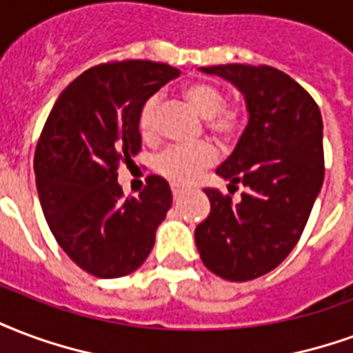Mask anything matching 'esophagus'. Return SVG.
Listing matches in <instances>:
<instances>
[{"label": "esophagus", "instance_id": "34e87169", "mask_svg": "<svg viewBox=\"0 0 353 353\" xmlns=\"http://www.w3.org/2000/svg\"><path fill=\"white\" fill-rule=\"evenodd\" d=\"M172 194H174V200H179V198H181V194H183V189L174 185V187H172Z\"/></svg>", "mask_w": 353, "mask_h": 353}]
</instances>
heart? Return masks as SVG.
Wrapping results in <instances>:
<instances>
[{"label": "heart", "instance_id": "heart-1", "mask_svg": "<svg viewBox=\"0 0 353 353\" xmlns=\"http://www.w3.org/2000/svg\"><path fill=\"white\" fill-rule=\"evenodd\" d=\"M181 95L198 116L203 117V127L210 130L211 137L230 142L239 134L247 121V110L239 103H224L223 91L216 85L203 80L185 83ZM155 112L157 99L151 97L143 104L138 119V129L145 140L155 137ZM215 150L210 143L194 145H172L155 159V170L163 177L176 185H189L196 179L203 170L215 163Z\"/></svg>", "mask_w": 353, "mask_h": 353}]
</instances>
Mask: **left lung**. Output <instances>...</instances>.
<instances>
[{
  "label": "left lung",
  "mask_w": 353,
  "mask_h": 353,
  "mask_svg": "<svg viewBox=\"0 0 353 353\" xmlns=\"http://www.w3.org/2000/svg\"><path fill=\"white\" fill-rule=\"evenodd\" d=\"M236 85L249 123L216 174L241 183V200L203 189L208 219L194 230L203 265L226 281H252L275 270L296 247L323 183L322 114L286 72L268 65L202 67Z\"/></svg>",
  "instance_id": "8db88e82"
}]
</instances>
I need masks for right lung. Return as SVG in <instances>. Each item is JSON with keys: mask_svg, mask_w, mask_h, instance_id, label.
<instances>
[{"mask_svg": "<svg viewBox=\"0 0 353 353\" xmlns=\"http://www.w3.org/2000/svg\"><path fill=\"white\" fill-rule=\"evenodd\" d=\"M176 67L114 61L91 67L61 91L35 150V179L44 219L78 268L99 279L137 271L155 245L172 205L166 179L150 176L138 196H123L119 163L142 148L143 104Z\"/></svg>", "mask_w": 353, "mask_h": 353, "instance_id": "add662e5", "label": "right lung"}]
</instances>
